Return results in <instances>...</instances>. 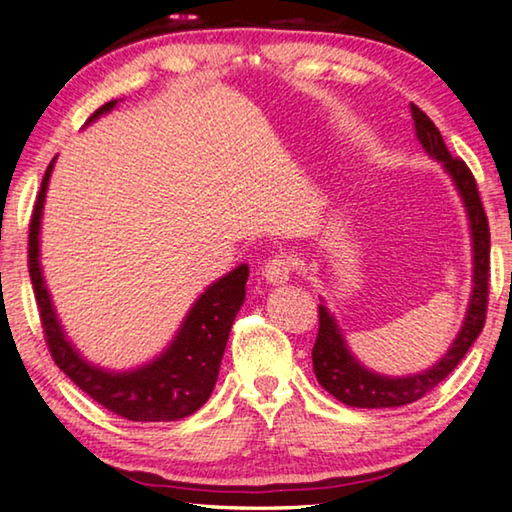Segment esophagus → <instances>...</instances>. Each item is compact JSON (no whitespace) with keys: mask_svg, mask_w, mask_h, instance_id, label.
<instances>
[{"mask_svg":"<svg viewBox=\"0 0 512 512\" xmlns=\"http://www.w3.org/2000/svg\"><path fill=\"white\" fill-rule=\"evenodd\" d=\"M291 271H293V259L289 255H273L268 257L264 264V277L273 284L287 282Z\"/></svg>","mask_w":512,"mask_h":512,"instance_id":"esophagus-1","label":"esophagus"}]
</instances>
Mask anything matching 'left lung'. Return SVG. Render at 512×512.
I'll list each match as a JSON object with an SVG mask.
<instances>
[{
    "label": "left lung",
    "mask_w": 512,
    "mask_h": 512,
    "mask_svg": "<svg viewBox=\"0 0 512 512\" xmlns=\"http://www.w3.org/2000/svg\"><path fill=\"white\" fill-rule=\"evenodd\" d=\"M411 115L415 121V135H418L422 149L433 160L443 162L445 171L452 176L458 194H461L465 203L472 230V298L470 305H467V316L463 320L461 332H458L449 352L436 366L411 377H384L363 368L352 357L348 345H345L341 329L334 323V316L329 314L325 305H318V334L314 350H311L316 379L329 395H334L336 400L348 406H357V409H395V406L411 404L433 391L461 363L467 350L472 348V343L485 325V311H488L490 228L479 189H476V180L461 158H452L436 124L413 103Z\"/></svg>",
    "instance_id": "8db88e82"
}]
</instances>
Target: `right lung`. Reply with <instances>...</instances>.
Instances as JSON below:
<instances>
[{
  "instance_id": "add662e5",
  "label": "right lung",
  "mask_w": 512,
  "mask_h": 512,
  "mask_svg": "<svg viewBox=\"0 0 512 512\" xmlns=\"http://www.w3.org/2000/svg\"><path fill=\"white\" fill-rule=\"evenodd\" d=\"M115 106L117 101L103 103L99 110L92 112L88 124ZM54 160L49 162L42 178L29 223V275L51 359L83 393L121 418L133 422L187 418L201 409L214 391L230 327L246 298L248 266L241 264L223 275L194 302L178 336L155 361L131 372H108L92 366L65 339L40 271V216Z\"/></svg>"
}]
</instances>
